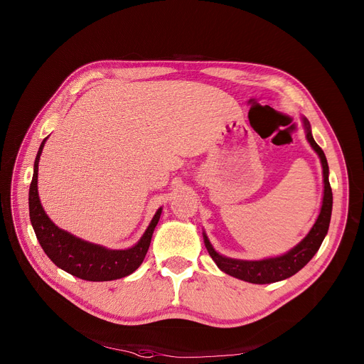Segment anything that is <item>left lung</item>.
I'll return each instance as SVG.
<instances>
[{
  "mask_svg": "<svg viewBox=\"0 0 364 364\" xmlns=\"http://www.w3.org/2000/svg\"><path fill=\"white\" fill-rule=\"evenodd\" d=\"M304 125L307 129V140L310 141L311 147L316 150L317 155L320 156L321 166H323V178H324V195H323V203L320 209V215L307 235L299 245H296L292 251L284 254L277 258H269V259H261V261H242V259H232L225 258L214 251V247L209 243L208 237L205 239V246L211 255V258L218 265V269L224 273L230 274L233 277H237L240 280L257 283V284H265V283H273L283 279H288L298 273L302 267L307 264L314 254L318 251V247L328 233L331 215H332V188L329 184V166L328 161L321 147L314 141L310 129V122L304 118Z\"/></svg>",
  "mask_w": 364,
  "mask_h": 364,
  "instance_id": "obj_1",
  "label": "left lung"
}]
</instances>
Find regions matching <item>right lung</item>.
I'll list each match as a JSON object with an SVG mask.
<instances>
[{"label":"right lung","instance_id":"obj_1","mask_svg":"<svg viewBox=\"0 0 364 364\" xmlns=\"http://www.w3.org/2000/svg\"><path fill=\"white\" fill-rule=\"evenodd\" d=\"M47 137L43 140L33 164V177L29 188V217L36 239L47 257L69 274L88 282H107L136 272L150 246L153 230L161 218L162 208L153 217L140 242L124 251H112L100 245L88 243L62 230L47 217L38 198V162Z\"/></svg>","mask_w":364,"mask_h":364}]
</instances>
